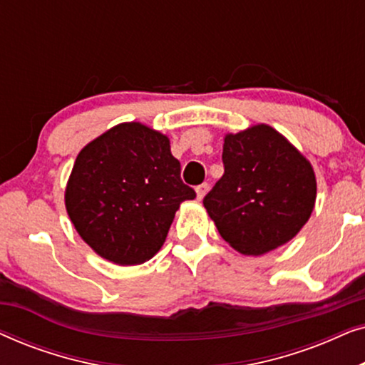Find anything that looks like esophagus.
<instances>
[{
    "mask_svg": "<svg viewBox=\"0 0 365 365\" xmlns=\"http://www.w3.org/2000/svg\"><path fill=\"white\" fill-rule=\"evenodd\" d=\"M207 189H209V184H207V182L199 184V186L196 187V194H197V199H199V201H201V199H202L204 196H206Z\"/></svg>",
    "mask_w": 365,
    "mask_h": 365,
    "instance_id": "1",
    "label": "esophagus"
}]
</instances>
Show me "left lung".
Listing matches in <instances>:
<instances>
[{"instance_id": "1", "label": "left lung", "mask_w": 365, "mask_h": 365, "mask_svg": "<svg viewBox=\"0 0 365 365\" xmlns=\"http://www.w3.org/2000/svg\"><path fill=\"white\" fill-rule=\"evenodd\" d=\"M224 174L204 207L229 246L261 256L291 241L311 217L316 174L311 163L267 124L226 134Z\"/></svg>"}]
</instances>
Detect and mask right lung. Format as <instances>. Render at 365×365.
I'll list each match as a JSON object with an SVG mask.
<instances>
[{
    "mask_svg": "<svg viewBox=\"0 0 365 365\" xmlns=\"http://www.w3.org/2000/svg\"><path fill=\"white\" fill-rule=\"evenodd\" d=\"M194 197L169 138L141 123H121L79 151L64 204L94 252L133 266L161 249L181 202Z\"/></svg>",
    "mask_w": 365,
    "mask_h": 365,
    "instance_id": "obj_1",
    "label": "right lung"
}]
</instances>
